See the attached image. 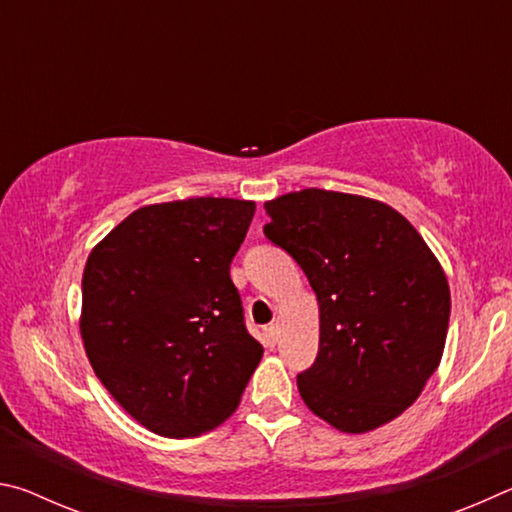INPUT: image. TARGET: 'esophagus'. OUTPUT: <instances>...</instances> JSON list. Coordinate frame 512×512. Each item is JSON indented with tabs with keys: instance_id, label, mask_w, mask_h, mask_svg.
Listing matches in <instances>:
<instances>
[{
	"instance_id": "esophagus-1",
	"label": "esophagus",
	"mask_w": 512,
	"mask_h": 512,
	"mask_svg": "<svg viewBox=\"0 0 512 512\" xmlns=\"http://www.w3.org/2000/svg\"><path fill=\"white\" fill-rule=\"evenodd\" d=\"M264 334H266L268 341L277 343V336H280V329H277V325H268V327H264Z\"/></svg>"
}]
</instances>
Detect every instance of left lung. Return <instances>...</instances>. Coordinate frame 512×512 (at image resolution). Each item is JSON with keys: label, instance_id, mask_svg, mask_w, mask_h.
<instances>
[{"label": "left lung", "instance_id": "left-lung-1", "mask_svg": "<svg viewBox=\"0 0 512 512\" xmlns=\"http://www.w3.org/2000/svg\"><path fill=\"white\" fill-rule=\"evenodd\" d=\"M264 235L316 291L320 343L298 375L318 418L345 433L395 420L443 357L447 277L418 230L372 198L302 189L268 201Z\"/></svg>", "mask_w": 512, "mask_h": 512}]
</instances>
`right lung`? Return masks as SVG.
Instances as JSON below:
<instances>
[{
  "label": "right lung",
  "mask_w": 512,
  "mask_h": 512,
  "mask_svg": "<svg viewBox=\"0 0 512 512\" xmlns=\"http://www.w3.org/2000/svg\"><path fill=\"white\" fill-rule=\"evenodd\" d=\"M253 214V201L212 196L146 205L85 264V352L110 395L158 436L221 424L262 359L230 280Z\"/></svg>",
  "instance_id": "right-lung-1"
}]
</instances>
